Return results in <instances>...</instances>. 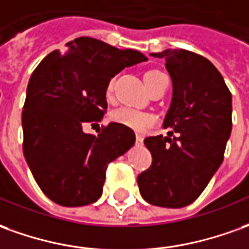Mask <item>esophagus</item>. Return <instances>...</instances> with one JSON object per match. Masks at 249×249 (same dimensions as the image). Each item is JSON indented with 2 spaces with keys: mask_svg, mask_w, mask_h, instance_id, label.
I'll use <instances>...</instances> for the list:
<instances>
[{
  "mask_svg": "<svg viewBox=\"0 0 249 249\" xmlns=\"http://www.w3.org/2000/svg\"><path fill=\"white\" fill-rule=\"evenodd\" d=\"M135 143H137L138 146H140V145H142V143H143V137L140 134H137V137H135Z\"/></svg>",
  "mask_w": 249,
  "mask_h": 249,
  "instance_id": "1",
  "label": "esophagus"
}]
</instances>
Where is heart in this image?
<instances>
[{"label": "heart", "instance_id": "1", "mask_svg": "<svg viewBox=\"0 0 249 249\" xmlns=\"http://www.w3.org/2000/svg\"><path fill=\"white\" fill-rule=\"evenodd\" d=\"M162 75L161 71H157V70H149L143 75V80H145V84H149V82L154 81L157 77ZM114 82L115 78H112L111 81L108 82L107 92L111 93L112 89H114ZM111 119L115 122V123H119V124H123L128 128H133V130H137V131H143L146 130L147 127L152 126L153 123V116L150 114H147L145 111H141V109H137V108L133 107H121L114 109L111 112Z\"/></svg>", "mask_w": 249, "mask_h": 249}]
</instances>
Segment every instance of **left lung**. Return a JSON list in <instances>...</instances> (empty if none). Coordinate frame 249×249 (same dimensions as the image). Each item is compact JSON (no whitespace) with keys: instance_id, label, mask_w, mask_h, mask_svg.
<instances>
[{"instance_id":"1","label":"left lung","mask_w":249,"mask_h":249,"mask_svg":"<svg viewBox=\"0 0 249 249\" xmlns=\"http://www.w3.org/2000/svg\"><path fill=\"white\" fill-rule=\"evenodd\" d=\"M150 55L165 59L172 80L162 127L174 131L145 140L153 162L137 181L147 203L179 209L199 196L222 164L232 133V95L205 56L181 49Z\"/></svg>"}]
</instances>
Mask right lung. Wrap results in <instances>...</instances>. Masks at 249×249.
<instances>
[{"mask_svg": "<svg viewBox=\"0 0 249 249\" xmlns=\"http://www.w3.org/2000/svg\"><path fill=\"white\" fill-rule=\"evenodd\" d=\"M147 61L142 53L77 37L37 65L24 103V157L37 186L61 206L90 205L102 196L106 169L131 149V128L111 122L99 135L84 123L102 121L108 82Z\"/></svg>", "mask_w": 249, "mask_h": 249, "instance_id": "right-lung-1", "label": "right lung"}]
</instances>
